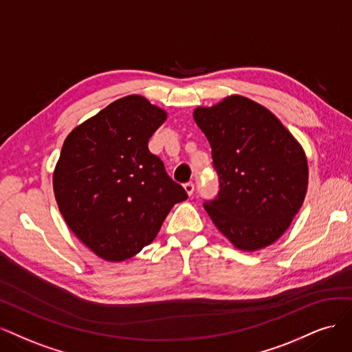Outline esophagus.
Wrapping results in <instances>:
<instances>
[{
	"label": "esophagus",
	"instance_id": "esophagus-1",
	"mask_svg": "<svg viewBox=\"0 0 352 352\" xmlns=\"http://www.w3.org/2000/svg\"><path fill=\"white\" fill-rule=\"evenodd\" d=\"M184 190L187 191V195H188V196H191L192 192H195V184H192L191 181H188V183H186V184H184Z\"/></svg>",
	"mask_w": 352,
	"mask_h": 352
}]
</instances>
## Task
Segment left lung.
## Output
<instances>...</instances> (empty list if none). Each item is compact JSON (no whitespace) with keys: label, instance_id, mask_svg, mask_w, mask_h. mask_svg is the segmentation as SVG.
<instances>
[{"label":"left lung","instance_id":"left-lung-1","mask_svg":"<svg viewBox=\"0 0 352 352\" xmlns=\"http://www.w3.org/2000/svg\"><path fill=\"white\" fill-rule=\"evenodd\" d=\"M192 117L219 177L218 196L203 203L212 222L243 252L274 244L307 192L302 147L269 109L240 95L197 107Z\"/></svg>","mask_w":352,"mask_h":352}]
</instances>
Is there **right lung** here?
<instances>
[{"mask_svg": "<svg viewBox=\"0 0 352 352\" xmlns=\"http://www.w3.org/2000/svg\"><path fill=\"white\" fill-rule=\"evenodd\" d=\"M166 112L139 95L112 102L64 140L52 184L69 228L96 256L122 262L188 196L147 143Z\"/></svg>", "mask_w": 352, "mask_h": 352, "instance_id": "right-lung-1", "label": "right lung"}]
</instances>
